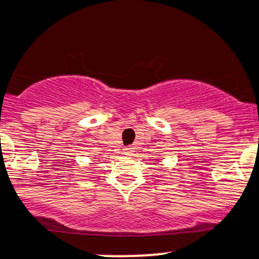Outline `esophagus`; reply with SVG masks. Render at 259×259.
<instances>
[{
  "instance_id": "esophagus-1",
  "label": "esophagus",
  "mask_w": 259,
  "mask_h": 259,
  "mask_svg": "<svg viewBox=\"0 0 259 259\" xmlns=\"http://www.w3.org/2000/svg\"><path fill=\"white\" fill-rule=\"evenodd\" d=\"M133 152H134V148H133V146H126V148L124 149V154L127 155V156L133 155Z\"/></svg>"
}]
</instances>
